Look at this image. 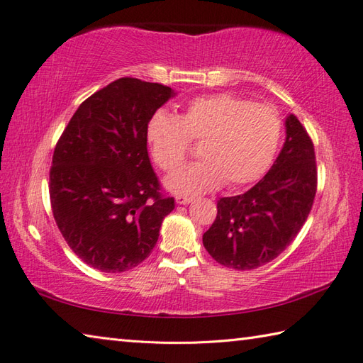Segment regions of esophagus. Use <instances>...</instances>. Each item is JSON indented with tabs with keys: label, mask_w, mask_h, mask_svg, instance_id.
<instances>
[{
	"label": "esophagus",
	"mask_w": 363,
	"mask_h": 363,
	"mask_svg": "<svg viewBox=\"0 0 363 363\" xmlns=\"http://www.w3.org/2000/svg\"><path fill=\"white\" fill-rule=\"evenodd\" d=\"M194 201V198H189V196H182V195H177L176 196V203L181 204V206H187Z\"/></svg>",
	"instance_id": "1"
}]
</instances>
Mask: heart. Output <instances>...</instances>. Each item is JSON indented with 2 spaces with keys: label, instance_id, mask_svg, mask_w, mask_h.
Masks as SVG:
<instances>
[{
  "label": "heart",
  "instance_id": "heart-1",
  "mask_svg": "<svg viewBox=\"0 0 363 363\" xmlns=\"http://www.w3.org/2000/svg\"><path fill=\"white\" fill-rule=\"evenodd\" d=\"M276 109L230 94L191 99L177 117L157 111L146 126V142L156 164L173 172L186 160L189 140L199 142V160L165 179L176 195L196 196L218 189H238L257 181L272 165L281 140Z\"/></svg>",
  "mask_w": 363,
  "mask_h": 363
}]
</instances>
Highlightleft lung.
<instances>
[{
	"label": "left lung",
	"mask_w": 363,
	"mask_h": 363,
	"mask_svg": "<svg viewBox=\"0 0 363 363\" xmlns=\"http://www.w3.org/2000/svg\"><path fill=\"white\" fill-rule=\"evenodd\" d=\"M315 191L313 143L290 113L284 146L268 173L243 195L218 199L217 218L203 235L204 248L228 268L254 269L268 264L298 235Z\"/></svg>",
	"instance_id": "obj_1"
}]
</instances>
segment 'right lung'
<instances>
[{
    "label": "right lung",
    "instance_id": "add662e5",
    "mask_svg": "<svg viewBox=\"0 0 363 363\" xmlns=\"http://www.w3.org/2000/svg\"><path fill=\"white\" fill-rule=\"evenodd\" d=\"M173 96L157 82L113 81L78 107L54 150V220L76 256L104 273L142 264L174 209L146 148L148 121Z\"/></svg>",
    "mask_w": 363,
    "mask_h": 363
}]
</instances>
